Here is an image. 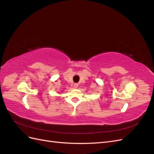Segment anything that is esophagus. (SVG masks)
I'll list each match as a JSON object with an SVG mask.
<instances>
[{
    "mask_svg": "<svg viewBox=\"0 0 154 154\" xmlns=\"http://www.w3.org/2000/svg\"><path fill=\"white\" fill-rule=\"evenodd\" d=\"M74 88H78V83H74Z\"/></svg>",
    "mask_w": 154,
    "mask_h": 154,
    "instance_id": "esophagus-1",
    "label": "esophagus"
}]
</instances>
